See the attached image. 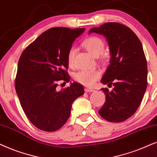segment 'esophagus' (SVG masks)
Instances as JSON below:
<instances>
[{"label":"esophagus","instance_id":"obj_1","mask_svg":"<svg viewBox=\"0 0 157 157\" xmlns=\"http://www.w3.org/2000/svg\"><path fill=\"white\" fill-rule=\"evenodd\" d=\"M85 91L87 92V93H91V92H93L94 90L90 88H85Z\"/></svg>","mask_w":157,"mask_h":157}]
</instances>
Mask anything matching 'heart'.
I'll list each match as a JSON object with an SVG mask.
<instances>
[{"mask_svg":"<svg viewBox=\"0 0 157 157\" xmlns=\"http://www.w3.org/2000/svg\"><path fill=\"white\" fill-rule=\"evenodd\" d=\"M82 45L91 55L98 57L103 53L105 50V42L98 36L89 37L83 41ZM76 48L72 47L69 49L67 53V63L72 66L74 62ZM100 73L98 70H80L75 75V80L85 86H92L100 77Z\"/></svg>","mask_w":157,"mask_h":157,"instance_id":"obj_1","label":"heart"}]
</instances>
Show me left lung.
Returning a JSON list of instances; mask_svg holds the SVG:
<instances>
[{"instance_id":"obj_1","label":"left lung","mask_w":157,"mask_h":157,"mask_svg":"<svg viewBox=\"0 0 157 157\" xmlns=\"http://www.w3.org/2000/svg\"><path fill=\"white\" fill-rule=\"evenodd\" d=\"M92 33L107 39L110 64L101 82L114 86L112 91L101 89L106 101L98 113L110 122H122L135 113L147 90V64L143 47L135 33L119 23H105L91 29L89 33Z\"/></svg>"}]
</instances>
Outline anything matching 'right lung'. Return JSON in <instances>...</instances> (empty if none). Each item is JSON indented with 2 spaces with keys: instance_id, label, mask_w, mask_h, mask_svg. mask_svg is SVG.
<instances>
[{
  "instance_id": "obj_1",
  "label": "right lung",
  "mask_w": 157,
  "mask_h": 157,
  "mask_svg": "<svg viewBox=\"0 0 157 157\" xmlns=\"http://www.w3.org/2000/svg\"><path fill=\"white\" fill-rule=\"evenodd\" d=\"M85 29L54 27L41 33L22 52L18 60L15 88L24 111L33 126L55 131L70 116L72 104L84 94V87L73 82L57 90L58 81L69 82L67 53Z\"/></svg>"
}]
</instances>
